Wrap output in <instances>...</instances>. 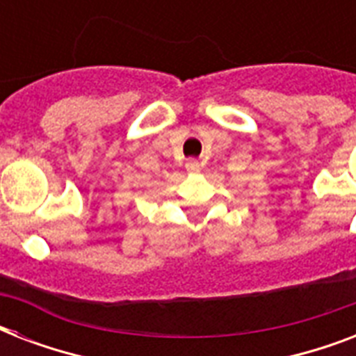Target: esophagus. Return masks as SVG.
<instances>
[{"label": "esophagus", "mask_w": 356, "mask_h": 356, "mask_svg": "<svg viewBox=\"0 0 356 356\" xmlns=\"http://www.w3.org/2000/svg\"><path fill=\"white\" fill-rule=\"evenodd\" d=\"M200 170H201V162H197V161L186 162V172L188 173H197Z\"/></svg>", "instance_id": "esophagus-1"}]
</instances>
